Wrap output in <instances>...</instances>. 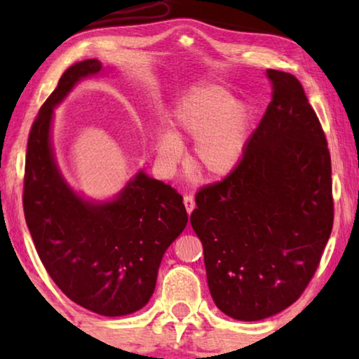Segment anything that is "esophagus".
I'll return each instance as SVG.
<instances>
[{"mask_svg":"<svg viewBox=\"0 0 359 359\" xmlns=\"http://www.w3.org/2000/svg\"><path fill=\"white\" fill-rule=\"evenodd\" d=\"M184 204H185V209H187V214L190 215L193 209L196 208V203H194V198L190 196V194H187V196L184 198Z\"/></svg>","mask_w":359,"mask_h":359,"instance_id":"obj_1","label":"esophagus"}]
</instances>
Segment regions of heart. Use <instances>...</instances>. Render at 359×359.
<instances>
[{"instance_id":"b5f03b06","label":"heart","mask_w":359,"mask_h":359,"mask_svg":"<svg viewBox=\"0 0 359 359\" xmlns=\"http://www.w3.org/2000/svg\"><path fill=\"white\" fill-rule=\"evenodd\" d=\"M171 133H161L156 154L166 166L180 155L179 139H194L190 163L209 179L226 177L241 165L252 136V112L226 88L201 83L188 90L168 115Z\"/></svg>"}]
</instances>
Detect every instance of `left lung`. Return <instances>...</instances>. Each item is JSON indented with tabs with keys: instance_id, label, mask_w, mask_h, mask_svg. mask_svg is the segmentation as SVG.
Instances as JSON below:
<instances>
[{
	"instance_id": "1",
	"label": "left lung",
	"mask_w": 359,
	"mask_h": 359,
	"mask_svg": "<svg viewBox=\"0 0 359 359\" xmlns=\"http://www.w3.org/2000/svg\"><path fill=\"white\" fill-rule=\"evenodd\" d=\"M272 101L241 165L196 193L190 222L203 242L212 299L257 321L299 299L334 222L331 156L293 74L267 69Z\"/></svg>"
}]
</instances>
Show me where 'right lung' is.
I'll return each mask as SVG.
<instances>
[{
  "label": "right lung",
  "mask_w": 359,
  "mask_h": 359,
  "mask_svg": "<svg viewBox=\"0 0 359 359\" xmlns=\"http://www.w3.org/2000/svg\"><path fill=\"white\" fill-rule=\"evenodd\" d=\"M101 69L96 58L69 66L34 118L23 212L36 252L57 287L88 311L121 317L149 302L163 255L185 229L188 215L171 185L142 171L107 203L87 201L66 184L52 151L53 107L81 79Z\"/></svg>",
  "instance_id": "obj_1"
}]
</instances>
